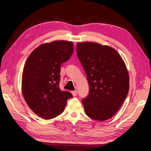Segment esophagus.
Returning <instances> with one entry per match:
<instances>
[{"mask_svg":"<svg viewBox=\"0 0 151 151\" xmlns=\"http://www.w3.org/2000/svg\"><path fill=\"white\" fill-rule=\"evenodd\" d=\"M71 93L72 94L73 96H77V91L76 90V91H72Z\"/></svg>","mask_w":151,"mask_h":151,"instance_id":"1","label":"esophagus"}]
</instances>
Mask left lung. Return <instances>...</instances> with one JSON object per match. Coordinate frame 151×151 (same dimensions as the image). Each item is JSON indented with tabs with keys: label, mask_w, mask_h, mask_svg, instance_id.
<instances>
[{
	"label": "left lung",
	"mask_w": 151,
	"mask_h": 151,
	"mask_svg": "<svg viewBox=\"0 0 151 151\" xmlns=\"http://www.w3.org/2000/svg\"><path fill=\"white\" fill-rule=\"evenodd\" d=\"M77 54L87 76L89 93L82 100L93 120H107L115 115L129 90V75L120 55L113 48L94 42H78Z\"/></svg>",
	"instance_id": "left-lung-1"
}]
</instances>
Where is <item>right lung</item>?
Segmentation results:
<instances>
[{"mask_svg":"<svg viewBox=\"0 0 151 151\" xmlns=\"http://www.w3.org/2000/svg\"><path fill=\"white\" fill-rule=\"evenodd\" d=\"M74 52L73 43L57 40L42 44L31 53L22 76V93L36 115L52 119L64 111L70 93L60 88V70L63 62Z\"/></svg>","mask_w":151,"mask_h":151,"instance_id":"right-lung-1","label":"right lung"}]
</instances>
